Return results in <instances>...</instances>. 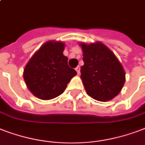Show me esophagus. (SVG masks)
<instances>
[{
  "mask_svg": "<svg viewBox=\"0 0 145 145\" xmlns=\"http://www.w3.org/2000/svg\"><path fill=\"white\" fill-rule=\"evenodd\" d=\"M75 70H76V71H77V74H80V66L78 65V66H77V68H75Z\"/></svg>",
  "mask_w": 145,
  "mask_h": 145,
  "instance_id": "obj_1",
  "label": "esophagus"
}]
</instances>
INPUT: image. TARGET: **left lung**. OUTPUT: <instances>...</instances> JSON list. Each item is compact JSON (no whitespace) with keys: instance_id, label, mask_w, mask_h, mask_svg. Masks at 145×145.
<instances>
[{"instance_id":"1","label":"left lung","mask_w":145,"mask_h":145,"mask_svg":"<svg viewBox=\"0 0 145 145\" xmlns=\"http://www.w3.org/2000/svg\"><path fill=\"white\" fill-rule=\"evenodd\" d=\"M83 61L80 68L83 84L90 97L106 102L116 97L125 80V74L116 55L101 42L81 43Z\"/></svg>"}]
</instances>
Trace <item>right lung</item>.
<instances>
[{"label":"right lung","instance_id":"obj_1","mask_svg":"<svg viewBox=\"0 0 145 145\" xmlns=\"http://www.w3.org/2000/svg\"><path fill=\"white\" fill-rule=\"evenodd\" d=\"M65 44L47 42L33 57L24 69V78L34 96L48 100L61 95L77 71L70 68L63 55Z\"/></svg>","mask_w":145,"mask_h":145}]
</instances>
